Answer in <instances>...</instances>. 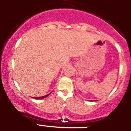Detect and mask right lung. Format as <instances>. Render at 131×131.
I'll use <instances>...</instances> for the list:
<instances>
[{"label": "right lung", "instance_id": "1", "mask_svg": "<svg viewBox=\"0 0 131 131\" xmlns=\"http://www.w3.org/2000/svg\"><path fill=\"white\" fill-rule=\"evenodd\" d=\"M49 95H50V93H49V94H48V95H45V96H40V97L35 98V99H44V98H45V97H47V96H49Z\"/></svg>", "mask_w": 131, "mask_h": 131}]
</instances>
